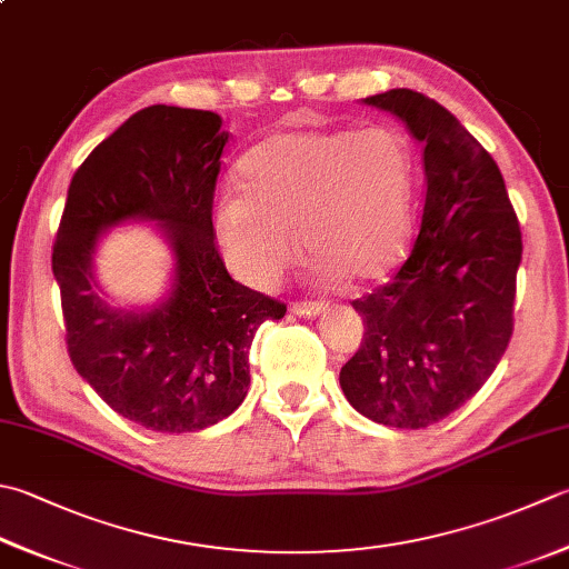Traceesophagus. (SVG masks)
Instances as JSON below:
<instances>
[{
    "label": "esophagus",
    "instance_id": "obj_1",
    "mask_svg": "<svg viewBox=\"0 0 569 569\" xmlns=\"http://www.w3.org/2000/svg\"><path fill=\"white\" fill-rule=\"evenodd\" d=\"M326 310L328 308L322 303H293L291 306V313L298 316V318H318V316L326 313Z\"/></svg>",
    "mask_w": 569,
    "mask_h": 569
}]
</instances>
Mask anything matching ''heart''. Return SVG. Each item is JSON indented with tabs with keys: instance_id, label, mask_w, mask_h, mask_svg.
I'll list each match as a JSON object with an SVG mask.
<instances>
[{
	"instance_id": "b5f03b06",
	"label": "heart",
	"mask_w": 569,
	"mask_h": 569,
	"mask_svg": "<svg viewBox=\"0 0 569 569\" xmlns=\"http://www.w3.org/2000/svg\"><path fill=\"white\" fill-rule=\"evenodd\" d=\"M241 192L211 207V231L243 283L271 288L298 256L322 281L375 283L415 239L419 158L395 126L278 130L243 154Z\"/></svg>"
}]
</instances>
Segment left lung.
Listing matches in <instances>:
<instances>
[{
  "label": "left lung",
  "instance_id": "8db88e82",
  "mask_svg": "<svg viewBox=\"0 0 569 569\" xmlns=\"http://www.w3.org/2000/svg\"><path fill=\"white\" fill-rule=\"evenodd\" d=\"M362 103L397 116L421 142L427 199L395 281L352 300L365 338L340 387L377 425L425 429L469 402L503 358L520 227L496 160L447 108L409 88Z\"/></svg>",
  "mask_w": 569,
  "mask_h": 569
}]
</instances>
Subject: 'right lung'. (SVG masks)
<instances>
[{
	"label": "right lung",
	"mask_w": 569,
	"mask_h": 569,
	"mask_svg": "<svg viewBox=\"0 0 569 569\" xmlns=\"http://www.w3.org/2000/svg\"><path fill=\"white\" fill-rule=\"evenodd\" d=\"M229 142L211 110L150 106L130 116L78 167L56 233L76 372L136 425L187 433L217 425L249 392V348L286 306L229 276L211 231L219 158ZM154 223L173 251L168 293L152 307H118L94 278L102 233Z\"/></svg>",
	"instance_id": "obj_1"
}]
</instances>
